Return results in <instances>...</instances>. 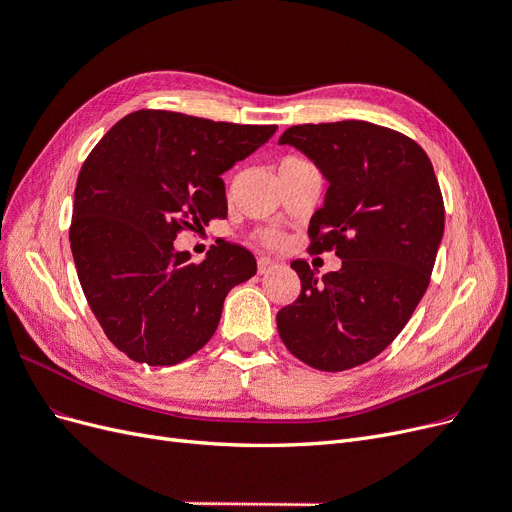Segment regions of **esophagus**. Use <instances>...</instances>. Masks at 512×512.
<instances>
[{
    "instance_id": "esophagus-1",
    "label": "esophagus",
    "mask_w": 512,
    "mask_h": 512,
    "mask_svg": "<svg viewBox=\"0 0 512 512\" xmlns=\"http://www.w3.org/2000/svg\"><path fill=\"white\" fill-rule=\"evenodd\" d=\"M277 267V262L271 258H258V273L267 275L269 271H273Z\"/></svg>"
}]
</instances>
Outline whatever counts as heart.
I'll return each instance as SVG.
<instances>
[{
	"label": "heart",
	"mask_w": 512,
	"mask_h": 512,
	"mask_svg": "<svg viewBox=\"0 0 512 512\" xmlns=\"http://www.w3.org/2000/svg\"><path fill=\"white\" fill-rule=\"evenodd\" d=\"M258 237H260L262 243L269 245V247H277V245L282 243V235H280V232H277V230H262Z\"/></svg>",
	"instance_id": "heart-1"
}]
</instances>
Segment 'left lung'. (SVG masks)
Masks as SVG:
<instances>
[{"mask_svg":"<svg viewBox=\"0 0 512 512\" xmlns=\"http://www.w3.org/2000/svg\"><path fill=\"white\" fill-rule=\"evenodd\" d=\"M329 181L309 220V254L335 250L342 269H292L301 294L277 312L299 361L344 371L378 356L406 327L429 286L444 235V200L421 145L369 121L292 126L280 136Z\"/></svg>","mask_w":512,"mask_h":512,"instance_id":"8db88e82","label":"left lung"}]
</instances>
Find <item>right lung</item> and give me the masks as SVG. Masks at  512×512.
Returning <instances> with one entry per match:
<instances>
[{
  "instance_id": "1",
  "label": "right lung",
  "mask_w": 512,
  "mask_h": 512,
  "mask_svg": "<svg viewBox=\"0 0 512 512\" xmlns=\"http://www.w3.org/2000/svg\"><path fill=\"white\" fill-rule=\"evenodd\" d=\"M275 130L136 111L87 156L70 247L91 312L132 361L164 367L190 359L218 329L230 288L256 273V258L237 243L222 241L192 262L175 239L226 218L220 175Z\"/></svg>"
}]
</instances>
